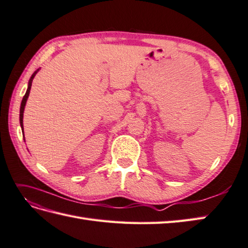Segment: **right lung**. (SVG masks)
Masks as SVG:
<instances>
[{
  "instance_id": "1",
  "label": "right lung",
  "mask_w": 248,
  "mask_h": 248,
  "mask_svg": "<svg viewBox=\"0 0 248 248\" xmlns=\"http://www.w3.org/2000/svg\"><path fill=\"white\" fill-rule=\"evenodd\" d=\"M39 70L40 69H37L35 72L32 73V75L31 76V78L29 80V86H27L26 93H25V95L23 96V100H22V102H21V107H20V126H21V128H22V133H23V134H24V130H23V112H24V108H25V105H26L27 98H29V95H30V91H31V88L32 79H34V78H35L36 74L38 73V71H39Z\"/></svg>"
}]
</instances>
